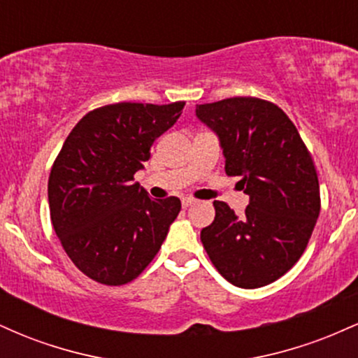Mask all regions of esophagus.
<instances>
[{
  "label": "esophagus",
  "instance_id": "esophagus-1",
  "mask_svg": "<svg viewBox=\"0 0 358 358\" xmlns=\"http://www.w3.org/2000/svg\"><path fill=\"white\" fill-rule=\"evenodd\" d=\"M196 203V200H193V199H183L182 200V205L185 208L187 207H192V205H195Z\"/></svg>",
  "mask_w": 358,
  "mask_h": 358
}]
</instances>
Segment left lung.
<instances>
[{"instance_id":"obj_1","label":"left lung","mask_w":358,"mask_h":358,"mask_svg":"<svg viewBox=\"0 0 358 358\" xmlns=\"http://www.w3.org/2000/svg\"><path fill=\"white\" fill-rule=\"evenodd\" d=\"M195 114L219 138L225 173L239 176L237 187L249 195L242 215L213 202L215 219L200 232L203 248L234 286L271 285L296 264L320 215L311 155L273 102L231 97L196 106Z\"/></svg>"}]
</instances>
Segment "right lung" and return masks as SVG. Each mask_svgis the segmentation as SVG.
<instances>
[{"instance_id": "right-lung-1", "label": "right lung", "mask_w": 358, "mask_h": 358, "mask_svg": "<svg viewBox=\"0 0 358 358\" xmlns=\"http://www.w3.org/2000/svg\"><path fill=\"white\" fill-rule=\"evenodd\" d=\"M185 102H117L90 110L62 146L50 178L52 225L85 276L108 286L133 281L158 254L182 202L150 199L134 173Z\"/></svg>"}]
</instances>
